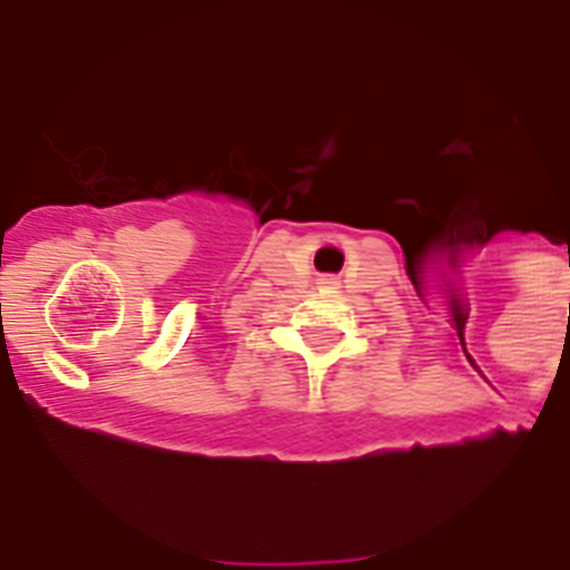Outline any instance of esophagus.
<instances>
[{"label":"esophagus","instance_id":"1","mask_svg":"<svg viewBox=\"0 0 570 570\" xmlns=\"http://www.w3.org/2000/svg\"><path fill=\"white\" fill-rule=\"evenodd\" d=\"M322 285H334V279L328 276V279H322Z\"/></svg>","mask_w":570,"mask_h":570}]
</instances>
